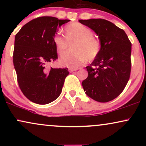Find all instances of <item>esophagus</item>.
Wrapping results in <instances>:
<instances>
[{"instance_id": "34e87169", "label": "esophagus", "mask_w": 146, "mask_h": 146, "mask_svg": "<svg viewBox=\"0 0 146 146\" xmlns=\"http://www.w3.org/2000/svg\"><path fill=\"white\" fill-rule=\"evenodd\" d=\"M68 71H69L71 73H72V72L73 71H77V68H68Z\"/></svg>"}]
</instances>
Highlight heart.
I'll return each instance as SVG.
<instances>
[{"mask_svg": "<svg viewBox=\"0 0 146 146\" xmlns=\"http://www.w3.org/2000/svg\"><path fill=\"white\" fill-rule=\"evenodd\" d=\"M65 38L56 33L53 38V44L60 55H62L73 44V52L65 54L59 60L62 66L78 68L87 60L92 61L99 56L102 50V43L93 36V30L80 23H73L64 27Z\"/></svg>", "mask_w": 146, "mask_h": 146, "instance_id": "1", "label": "heart"}]
</instances>
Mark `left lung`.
<instances>
[{
  "label": "left lung",
  "instance_id": "left-lung-1",
  "mask_svg": "<svg viewBox=\"0 0 146 146\" xmlns=\"http://www.w3.org/2000/svg\"><path fill=\"white\" fill-rule=\"evenodd\" d=\"M99 36L102 50L82 82L86 94L99 102H108L122 93L131 72L132 44L123 29L104 19L79 20Z\"/></svg>",
  "mask_w": 146,
  "mask_h": 146
}]
</instances>
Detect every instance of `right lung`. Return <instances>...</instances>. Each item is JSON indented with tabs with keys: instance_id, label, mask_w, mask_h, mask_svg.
Wrapping results in <instances>:
<instances>
[{
	"instance_id": "1",
	"label": "right lung",
	"mask_w": 146,
	"mask_h": 146,
	"mask_svg": "<svg viewBox=\"0 0 146 146\" xmlns=\"http://www.w3.org/2000/svg\"><path fill=\"white\" fill-rule=\"evenodd\" d=\"M68 21L41 16L25 24L15 36L13 62L18 86L32 102L47 104L61 93L68 68L47 66L58 59L53 42L57 27Z\"/></svg>"
}]
</instances>
